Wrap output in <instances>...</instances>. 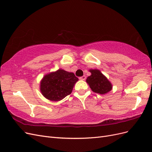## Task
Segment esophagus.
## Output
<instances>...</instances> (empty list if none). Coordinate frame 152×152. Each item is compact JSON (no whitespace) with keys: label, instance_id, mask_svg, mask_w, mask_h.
Here are the masks:
<instances>
[{"label":"esophagus","instance_id":"obj_1","mask_svg":"<svg viewBox=\"0 0 152 152\" xmlns=\"http://www.w3.org/2000/svg\"><path fill=\"white\" fill-rule=\"evenodd\" d=\"M86 77L85 75L82 76V77H80L79 78V79H80V80H86Z\"/></svg>","mask_w":152,"mask_h":152}]
</instances>
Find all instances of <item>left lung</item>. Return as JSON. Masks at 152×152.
I'll return each instance as SVG.
<instances>
[{
	"label": "left lung",
	"instance_id": "left-lung-1",
	"mask_svg": "<svg viewBox=\"0 0 152 152\" xmlns=\"http://www.w3.org/2000/svg\"><path fill=\"white\" fill-rule=\"evenodd\" d=\"M91 75L87 78L86 82L96 93L105 94L112 89V84L98 69H90Z\"/></svg>",
	"mask_w": 152,
	"mask_h": 152
}]
</instances>
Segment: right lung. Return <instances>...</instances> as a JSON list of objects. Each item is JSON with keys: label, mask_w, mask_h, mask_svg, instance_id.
<instances>
[{"label": "right lung", "mask_w": 152, "mask_h": 152, "mask_svg": "<svg viewBox=\"0 0 152 152\" xmlns=\"http://www.w3.org/2000/svg\"><path fill=\"white\" fill-rule=\"evenodd\" d=\"M79 80L74 73L63 69L45 75L40 80V90L44 97L53 102H58L70 94L73 86Z\"/></svg>", "instance_id": "add662e5"}]
</instances>
